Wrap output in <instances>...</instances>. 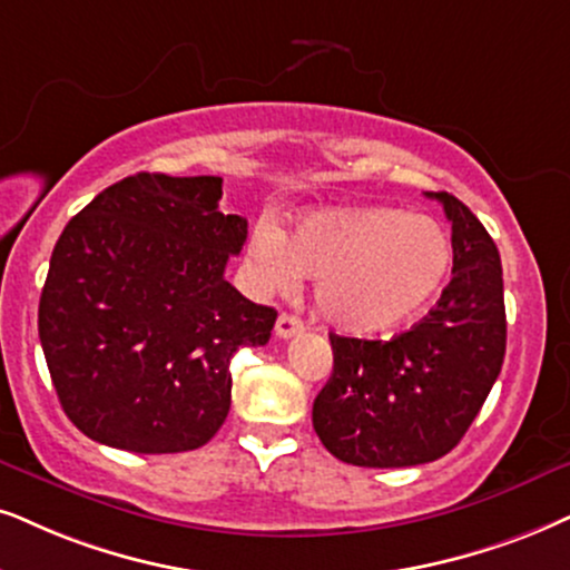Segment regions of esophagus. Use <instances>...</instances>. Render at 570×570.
Instances as JSON below:
<instances>
[{
	"mask_svg": "<svg viewBox=\"0 0 570 570\" xmlns=\"http://www.w3.org/2000/svg\"><path fill=\"white\" fill-rule=\"evenodd\" d=\"M305 328V323H302L297 315H289V313H281L278 321H276V336L281 338H292L294 334H299V331Z\"/></svg>",
	"mask_w": 570,
	"mask_h": 570,
	"instance_id": "34e87169",
	"label": "esophagus"
}]
</instances>
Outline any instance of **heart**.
Segmentation results:
<instances>
[{
	"mask_svg": "<svg viewBox=\"0 0 570 570\" xmlns=\"http://www.w3.org/2000/svg\"><path fill=\"white\" fill-rule=\"evenodd\" d=\"M249 261L263 289L292 292L309 276L323 318L347 334H379L434 299L452 268V242L429 215L350 207L309 213L289 234L261 223Z\"/></svg>",
	"mask_w": 570,
	"mask_h": 570,
	"instance_id": "b5f03b06",
	"label": "heart"
}]
</instances>
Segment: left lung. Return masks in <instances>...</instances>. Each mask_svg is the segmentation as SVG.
Returning a JSON list of instances; mask_svg holds the SVG:
<instances>
[{
	"label": "left lung",
	"mask_w": 570,
	"mask_h": 570,
	"mask_svg": "<svg viewBox=\"0 0 570 570\" xmlns=\"http://www.w3.org/2000/svg\"><path fill=\"white\" fill-rule=\"evenodd\" d=\"M429 197L442 202L452 223V278L436 307L389 342L328 336L334 371L313 402V429L344 463L407 468L446 455L505 360L497 244L458 197Z\"/></svg>",
	"instance_id": "8db88e82"
}]
</instances>
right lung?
Returning <instances> with one entry per match:
<instances>
[{"label": "right lung", "mask_w": 570, "mask_h": 570, "mask_svg": "<svg viewBox=\"0 0 570 570\" xmlns=\"http://www.w3.org/2000/svg\"><path fill=\"white\" fill-rule=\"evenodd\" d=\"M223 178L136 173L99 191L55 244L39 338L65 415L94 442L197 450L232 407L239 347L276 309L228 284L247 220L220 213Z\"/></svg>", "instance_id": "obj_1"}]
</instances>
